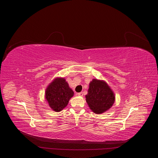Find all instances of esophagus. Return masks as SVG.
<instances>
[{
    "instance_id": "34e87169",
    "label": "esophagus",
    "mask_w": 158,
    "mask_h": 158,
    "mask_svg": "<svg viewBox=\"0 0 158 158\" xmlns=\"http://www.w3.org/2000/svg\"><path fill=\"white\" fill-rule=\"evenodd\" d=\"M77 95L79 96H83V93L81 92V93H77Z\"/></svg>"
}]
</instances>
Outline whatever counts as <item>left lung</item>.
Returning <instances> with one entry per match:
<instances>
[{
	"mask_svg": "<svg viewBox=\"0 0 158 158\" xmlns=\"http://www.w3.org/2000/svg\"><path fill=\"white\" fill-rule=\"evenodd\" d=\"M86 102L95 114H102L109 110L115 101L114 92L103 80L93 79L89 83Z\"/></svg>",
	"mask_w": 158,
	"mask_h": 158,
	"instance_id": "obj_1",
	"label": "left lung"
}]
</instances>
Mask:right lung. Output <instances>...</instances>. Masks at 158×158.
I'll return each instance as SVG.
<instances>
[{
  "label": "right lung",
  "mask_w": 158,
  "mask_h": 158,
  "mask_svg": "<svg viewBox=\"0 0 158 158\" xmlns=\"http://www.w3.org/2000/svg\"><path fill=\"white\" fill-rule=\"evenodd\" d=\"M73 96L74 91L63 77L54 79L45 93V98L50 107L56 112H60L65 107Z\"/></svg>",
  "instance_id": "obj_1"
}]
</instances>
